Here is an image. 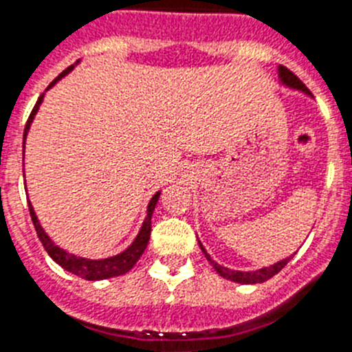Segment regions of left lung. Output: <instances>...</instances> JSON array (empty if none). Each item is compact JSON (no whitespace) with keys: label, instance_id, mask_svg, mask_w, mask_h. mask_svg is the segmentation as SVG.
<instances>
[{"label":"left lung","instance_id":"left-lung-1","mask_svg":"<svg viewBox=\"0 0 352 352\" xmlns=\"http://www.w3.org/2000/svg\"><path fill=\"white\" fill-rule=\"evenodd\" d=\"M278 72V84H283L284 87H289V89H296L300 91V93L307 94V96H312V93H310L309 89L305 87V84H303L302 80H300L296 75L293 74V72H289V69L286 68V66H278L277 68ZM199 249H201V252L205 254V258L208 259V263H210L212 267H214V270L217 272V274L221 275V277L228 278V280H233V283H239V284H259V283H265V280H268V278L274 277L275 274H278V272L283 270L284 267L287 265V261H289L291 258H293L294 254H291L289 258H284L280 259V261L274 263V265H270V267H263L259 268V270H251V272H242V270H230V268L223 267V265H219L217 261H214V259L210 258V254H208L207 251H205L204 243L199 242Z\"/></svg>","mask_w":352,"mask_h":352}]
</instances>
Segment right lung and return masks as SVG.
<instances>
[{
	"label": "right lung",
	"instance_id": "obj_1",
	"mask_svg": "<svg viewBox=\"0 0 352 352\" xmlns=\"http://www.w3.org/2000/svg\"><path fill=\"white\" fill-rule=\"evenodd\" d=\"M75 65H78V61L75 63ZM75 65H72L69 68H66L65 72H63V74L56 78V80L50 82V85L47 87V91L58 84L63 77H66V75H68L69 72L75 68ZM43 96H45V93L38 98L36 105H34L33 112H31L30 119H28L26 128H24L22 154H24V147H26L28 131H30L31 122H33L34 116H36V112L40 110ZM160 195H161V191H157L156 195L151 198V201H148L147 215H145L144 223H142V228H140V231H138V235L135 236V240H133L131 243H129V247H126L124 251L119 252V254L110 256V258H105V259H87V258H82V256H75V254H72V252L65 251V249H61L59 245H56V243L50 240V236L47 235L45 230H43L42 224H40V221H38L36 214H34V208H33V205H31V201H30V214H31V221H33V224H34V230H36V235H38V239H40V242H42L43 249L49 252L50 258L58 263L59 267L65 268V270L69 272V274L77 275V277L85 278V280H103V278L124 275L126 272H129L133 267H135V265H137V261L140 259V256L144 254L145 247H147V243H148V239H151V219H153L154 208H156Z\"/></svg>",
	"mask_w": 352,
	"mask_h": 352
}]
</instances>
